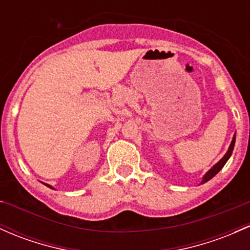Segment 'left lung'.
I'll return each instance as SVG.
<instances>
[{
  "instance_id": "left-lung-1",
  "label": "left lung",
  "mask_w": 250,
  "mask_h": 250,
  "mask_svg": "<svg viewBox=\"0 0 250 250\" xmlns=\"http://www.w3.org/2000/svg\"><path fill=\"white\" fill-rule=\"evenodd\" d=\"M235 139H236V136L234 135V138H232V141H231V144H230V147H229V149H228L227 154L224 155L223 158H222L221 160H219L218 163L216 164V165L213 166L212 168H211L210 171L208 172V173L204 175V178H203V180H202V184L207 183L208 180H210V179H211V178H212V177H215V175L217 174L219 171H221V169H222V167H223L224 165H226V163H227V161H228V159H229V158H230V155H231V153H232V149H234V146H235Z\"/></svg>"
}]
</instances>
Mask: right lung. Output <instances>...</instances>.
Segmentation results:
<instances>
[{
	"mask_svg": "<svg viewBox=\"0 0 250 250\" xmlns=\"http://www.w3.org/2000/svg\"><path fill=\"white\" fill-rule=\"evenodd\" d=\"M45 185H46V186H48V188H52V186H49V185H47V184H45Z\"/></svg>",
	"mask_w": 250,
	"mask_h": 250,
	"instance_id": "obj_1",
	"label": "right lung"
}]
</instances>
